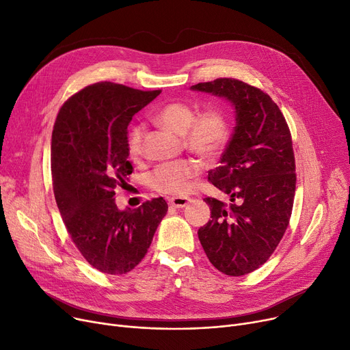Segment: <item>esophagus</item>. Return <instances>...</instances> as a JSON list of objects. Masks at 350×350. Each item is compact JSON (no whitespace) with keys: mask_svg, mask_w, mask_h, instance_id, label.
<instances>
[{"mask_svg":"<svg viewBox=\"0 0 350 350\" xmlns=\"http://www.w3.org/2000/svg\"><path fill=\"white\" fill-rule=\"evenodd\" d=\"M191 199L188 198H184V196H175V198H171L170 199V205L174 206V208H185L188 204H189Z\"/></svg>","mask_w":350,"mask_h":350,"instance_id":"esophagus-1","label":"esophagus"}]
</instances>
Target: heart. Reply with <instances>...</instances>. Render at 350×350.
Returning a JSON list of instances; mask_svg holds the SVG:
<instances>
[{
  "label": "heart",
  "instance_id": "obj_1",
  "mask_svg": "<svg viewBox=\"0 0 350 350\" xmlns=\"http://www.w3.org/2000/svg\"><path fill=\"white\" fill-rule=\"evenodd\" d=\"M155 121L163 128L184 137L189 151L204 161H213L221 155L229 139V121L226 113L209 107L195 115L193 107L187 101H172L155 112ZM142 126L131 128L126 135V151L131 158L142 154ZM201 172V165L193 159H180L162 163L149 174L148 187L163 195H184L191 180Z\"/></svg>",
  "mask_w": 350,
  "mask_h": 350
}]
</instances>
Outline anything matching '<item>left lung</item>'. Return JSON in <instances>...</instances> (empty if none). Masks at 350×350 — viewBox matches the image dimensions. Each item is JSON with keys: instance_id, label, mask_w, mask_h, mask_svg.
<instances>
[{"instance_id": "obj_1", "label": "left lung", "mask_w": 350, "mask_h": 350, "mask_svg": "<svg viewBox=\"0 0 350 350\" xmlns=\"http://www.w3.org/2000/svg\"><path fill=\"white\" fill-rule=\"evenodd\" d=\"M192 90L224 96L237 109L221 165L208 174L230 204L205 198L212 219L198 237L216 269L242 276L271 258L289 225L296 189L291 131L272 98L243 81L218 78Z\"/></svg>"}]
</instances>
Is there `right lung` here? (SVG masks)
Here are the masks:
<instances>
[{
    "label": "right lung",
    "mask_w": 350,
    "mask_h": 350,
    "mask_svg": "<svg viewBox=\"0 0 350 350\" xmlns=\"http://www.w3.org/2000/svg\"><path fill=\"white\" fill-rule=\"evenodd\" d=\"M161 94L96 82L70 96L53 129L51 174L64 225L84 259L108 275H124L144 259L168 211L162 196L120 211L115 189L126 185V128Z\"/></svg>",
    "instance_id": "add662e5"
}]
</instances>
